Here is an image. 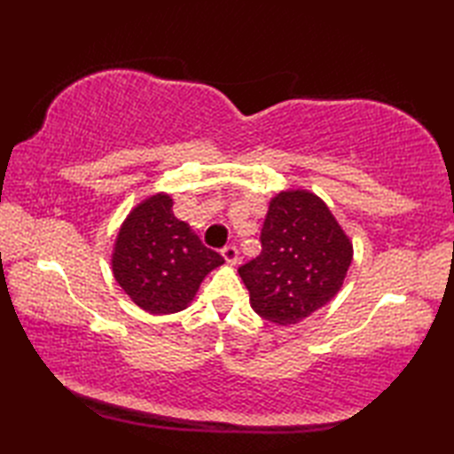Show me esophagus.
Returning a JSON list of instances; mask_svg holds the SVG:
<instances>
[{"mask_svg":"<svg viewBox=\"0 0 454 454\" xmlns=\"http://www.w3.org/2000/svg\"><path fill=\"white\" fill-rule=\"evenodd\" d=\"M222 257L226 259L228 265H236L238 263V247L236 246H226L222 249Z\"/></svg>","mask_w":454,"mask_h":454,"instance_id":"esophagus-1","label":"esophagus"}]
</instances>
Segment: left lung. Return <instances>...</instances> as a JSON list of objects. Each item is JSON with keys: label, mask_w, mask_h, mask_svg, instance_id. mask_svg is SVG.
Masks as SVG:
<instances>
[{"label": "left lung", "mask_w": 454, "mask_h": 454, "mask_svg": "<svg viewBox=\"0 0 454 454\" xmlns=\"http://www.w3.org/2000/svg\"><path fill=\"white\" fill-rule=\"evenodd\" d=\"M353 244L325 202L306 189H286L269 202L262 254L238 269L254 310L293 325L341 291Z\"/></svg>", "instance_id": "8db88e82"}]
</instances>
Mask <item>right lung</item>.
<instances>
[{
	"label": "right lung",
	"mask_w": 454,
	"mask_h": 454,
	"mask_svg": "<svg viewBox=\"0 0 454 454\" xmlns=\"http://www.w3.org/2000/svg\"><path fill=\"white\" fill-rule=\"evenodd\" d=\"M222 263L224 257L176 218L168 192H156L129 212L111 255L114 281L153 316L185 310L205 277Z\"/></svg>",
	"instance_id": "1"
}]
</instances>
